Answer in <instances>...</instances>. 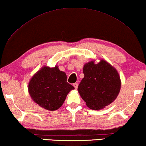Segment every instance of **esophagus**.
<instances>
[{
  "mask_svg": "<svg viewBox=\"0 0 146 146\" xmlns=\"http://www.w3.org/2000/svg\"><path fill=\"white\" fill-rule=\"evenodd\" d=\"M73 86H74V88H75V89H77V88H78V84L77 83V82H76V83H74L73 84Z\"/></svg>",
  "mask_w": 146,
  "mask_h": 146,
  "instance_id": "1",
  "label": "esophagus"
}]
</instances>
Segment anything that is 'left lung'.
Returning a JSON list of instances; mask_svg holds the SVG:
<instances>
[{
    "mask_svg": "<svg viewBox=\"0 0 146 146\" xmlns=\"http://www.w3.org/2000/svg\"><path fill=\"white\" fill-rule=\"evenodd\" d=\"M85 64L84 77L78 86V92L92 110H100L116 100L120 92V76L113 66L104 60Z\"/></svg>",
    "mask_w": 146,
    "mask_h": 146,
    "instance_id": "left-lung-1",
    "label": "left lung"
}]
</instances>
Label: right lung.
Segmentation results:
<instances>
[{"label": "right lung", "mask_w": 146, "mask_h": 146, "mask_svg": "<svg viewBox=\"0 0 146 146\" xmlns=\"http://www.w3.org/2000/svg\"><path fill=\"white\" fill-rule=\"evenodd\" d=\"M74 89L67 82L66 74L58 67L44 66L30 79L29 93L33 101L43 109L56 111L61 107L68 93Z\"/></svg>", "instance_id": "right-lung-1"}]
</instances>
